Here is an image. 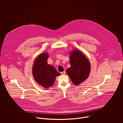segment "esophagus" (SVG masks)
<instances>
[{"instance_id":"esophagus-1","label":"esophagus","mask_w":123,"mask_h":123,"mask_svg":"<svg viewBox=\"0 0 123 123\" xmlns=\"http://www.w3.org/2000/svg\"><path fill=\"white\" fill-rule=\"evenodd\" d=\"M61 73V74H62V75H64L65 74V71H64L62 72Z\"/></svg>"}]
</instances>
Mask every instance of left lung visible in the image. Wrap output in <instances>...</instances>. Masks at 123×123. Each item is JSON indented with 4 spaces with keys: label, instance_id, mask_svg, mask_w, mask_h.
I'll use <instances>...</instances> for the list:
<instances>
[{
    "label": "left lung",
    "instance_id": "left-lung-1",
    "mask_svg": "<svg viewBox=\"0 0 123 123\" xmlns=\"http://www.w3.org/2000/svg\"><path fill=\"white\" fill-rule=\"evenodd\" d=\"M70 67L66 73L72 82L76 85L85 81L89 75L90 63L86 57L78 50L73 51L70 56Z\"/></svg>",
    "mask_w": 123,
    "mask_h": 123
}]
</instances>
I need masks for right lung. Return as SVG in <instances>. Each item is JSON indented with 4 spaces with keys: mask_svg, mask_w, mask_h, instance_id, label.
Listing matches in <instances>:
<instances>
[{
    "mask_svg": "<svg viewBox=\"0 0 123 123\" xmlns=\"http://www.w3.org/2000/svg\"><path fill=\"white\" fill-rule=\"evenodd\" d=\"M48 54L42 53L36 58L33 67V76L36 82L43 88L52 86L55 77L60 75L52 65L47 64Z\"/></svg>",
    "mask_w": 123,
    "mask_h": 123,
    "instance_id": "right-lung-1",
    "label": "right lung"
}]
</instances>
